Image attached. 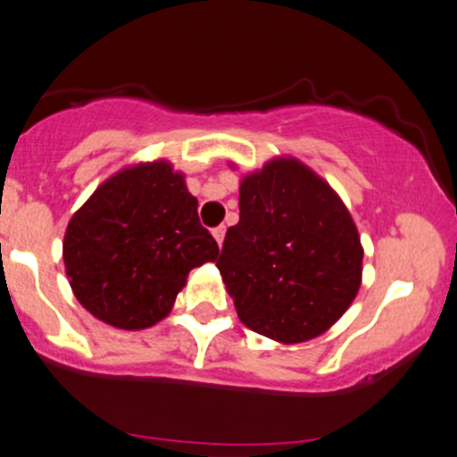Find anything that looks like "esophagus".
<instances>
[{
	"label": "esophagus",
	"instance_id": "obj_1",
	"mask_svg": "<svg viewBox=\"0 0 457 457\" xmlns=\"http://www.w3.org/2000/svg\"><path fill=\"white\" fill-rule=\"evenodd\" d=\"M212 236H215L217 245L221 246V245H223V236H225V228H223V225H219V228L212 229Z\"/></svg>",
	"mask_w": 457,
	"mask_h": 457
}]
</instances>
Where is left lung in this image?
Instances as JSON below:
<instances>
[{
	"label": "left lung",
	"mask_w": 457,
	"mask_h": 457,
	"mask_svg": "<svg viewBox=\"0 0 457 457\" xmlns=\"http://www.w3.org/2000/svg\"><path fill=\"white\" fill-rule=\"evenodd\" d=\"M238 319L282 344L325 333L354 302L362 274L356 225L339 195L293 158L240 183V221L217 259Z\"/></svg>",
	"instance_id": "left-lung-1"
}]
</instances>
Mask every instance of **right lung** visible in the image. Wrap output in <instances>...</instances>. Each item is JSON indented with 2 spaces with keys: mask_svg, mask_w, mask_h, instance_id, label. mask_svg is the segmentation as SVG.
<instances>
[{
  "mask_svg": "<svg viewBox=\"0 0 457 457\" xmlns=\"http://www.w3.org/2000/svg\"><path fill=\"white\" fill-rule=\"evenodd\" d=\"M198 200L169 162L120 170L71 217L62 259L78 302L107 325L137 331L169 314L187 274L215 262Z\"/></svg>",
  "mask_w": 457,
  "mask_h": 457,
  "instance_id": "add662e5",
  "label": "right lung"
}]
</instances>
